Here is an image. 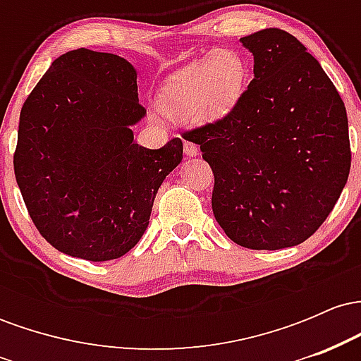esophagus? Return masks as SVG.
<instances>
[{
  "mask_svg": "<svg viewBox=\"0 0 361 361\" xmlns=\"http://www.w3.org/2000/svg\"><path fill=\"white\" fill-rule=\"evenodd\" d=\"M185 154L188 157H195L198 154V146L192 140H185Z\"/></svg>",
  "mask_w": 361,
  "mask_h": 361,
  "instance_id": "obj_1",
  "label": "esophagus"
}]
</instances>
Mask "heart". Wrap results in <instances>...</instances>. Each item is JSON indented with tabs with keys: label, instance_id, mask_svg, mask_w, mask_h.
Wrapping results in <instances>:
<instances>
[{
	"label": "heart",
	"instance_id": "1",
	"mask_svg": "<svg viewBox=\"0 0 361 361\" xmlns=\"http://www.w3.org/2000/svg\"><path fill=\"white\" fill-rule=\"evenodd\" d=\"M244 61L231 49H214L204 61L173 73L161 88L157 105L175 118L210 122L231 110L241 93ZM152 118H157L152 115Z\"/></svg>",
	"mask_w": 361,
	"mask_h": 361
}]
</instances>
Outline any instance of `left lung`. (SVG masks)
Returning a JSON list of instances; mask_svg holds the SVG:
<instances>
[{
    "label": "left lung",
    "instance_id": "obj_1",
    "mask_svg": "<svg viewBox=\"0 0 361 361\" xmlns=\"http://www.w3.org/2000/svg\"><path fill=\"white\" fill-rule=\"evenodd\" d=\"M255 78L226 117L186 130L214 171L212 210L231 241L275 251L309 239L336 205L351 166L345 103L288 32L241 39Z\"/></svg>",
    "mask_w": 361,
    "mask_h": 361
}]
</instances>
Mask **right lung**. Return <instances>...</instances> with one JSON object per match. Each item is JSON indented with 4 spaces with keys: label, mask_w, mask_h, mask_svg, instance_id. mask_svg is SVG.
<instances>
[{
    "label": "right lung",
    "mask_w": 361,
    "mask_h": 361,
    "mask_svg": "<svg viewBox=\"0 0 361 361\" xmlns=\"http://www.w3.org/2000/svg\"><path fill=\"white\" fill-rule=\"evenodd\" d=\"M146 115L123 57L76 49L52 62L20 111L16 183L37 231L57 251L117 259L149 226L157 190L183 159L175 137L135 144Z\"/></svg>",
    "instance_id": "obj_1"
}]
</instances>
